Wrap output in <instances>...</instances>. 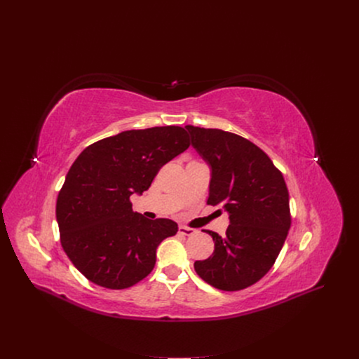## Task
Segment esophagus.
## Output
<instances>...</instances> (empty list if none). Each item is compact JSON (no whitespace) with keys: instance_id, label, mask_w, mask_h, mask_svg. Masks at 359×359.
Instances as JSON below:
<instances>
[{"instance_id":"obj_1","label":"esophagus","mask_w":359,"mask_h":359,"mask_svg":"<svg viewBox=\"0 0 359 359\" xmlns=\"http://www.w3.org/2000/svg\"><path fill=\"white\" fill-rule=\"evenodd\" d=\"M179 233L183 236H191L196 233V229L191 227H186V226H179Z\"/></svg>"}]
</instances>
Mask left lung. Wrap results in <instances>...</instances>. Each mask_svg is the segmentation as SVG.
<instances>
[{
  "mask_svg": "<svg viewBox=\"0 0 359 359\" xmlns=\"http://www.w3.org/2000/svg\"><path fill=\"white\" fill-rule=\"evenodd\" d=\"M191 144L212 168L208 204H222L230 224L213 237L212 257L194 263L201 280L223 291H238L262 280L287 238L291 215L283 173L248 139L222 129L187 125Z\"/></svg>",
  "mask_w": 359,
  "mask_h": 359,
  "instance_id": "8db88e82",
  "label": "left lung"
}]
</instances>
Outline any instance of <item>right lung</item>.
Segmentation results:
<instances>
[{"label":"right lung","instance_id":"add662e5","mask_svg":"<svg viewBox=\"0 0 359 359\" xmlns=\"http://www.w3.org/2000/svg\"><path fill=\"white\" fill-rule=\"evenodd\" d=\"M190 146L180 126L125 130L89 144L71 166L57 198L61 244L92 283L123 290L155 267L156 248L177 233L169 219L132 210L163 165Z\"/></svg>","mask_w":359,"mask_h":359}]
</instances>
